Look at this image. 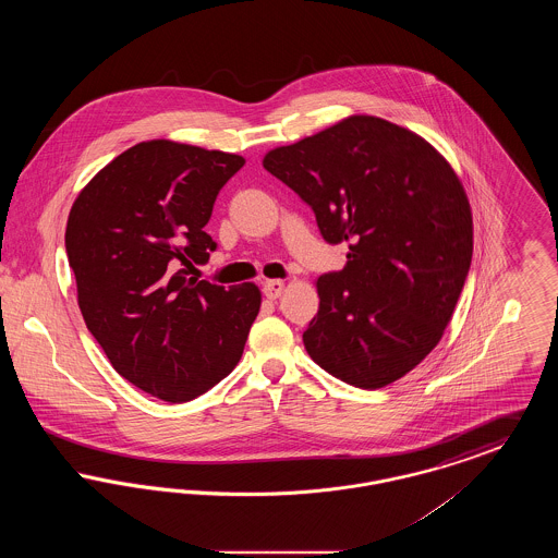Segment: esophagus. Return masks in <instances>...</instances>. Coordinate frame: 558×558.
I'll use <instances>...</instances> for the list:
<instances>
[{
  "mask_svg": "<svg viewBox=\"0 0 558 558\" xmlns=\"http://www.w3.org/2000/svg\"><path fill=\"white\" fill-rule=\"evenodd\" d=\"M282 291H284V282L282 280H267V282H264V294H266L269 301L278 299Z\"/></svg>",
  "mask_w": 558,
  "mask_h": 558,
  "instance_id": "34e87169",
  "label": "esophagus"
}]
</instances>
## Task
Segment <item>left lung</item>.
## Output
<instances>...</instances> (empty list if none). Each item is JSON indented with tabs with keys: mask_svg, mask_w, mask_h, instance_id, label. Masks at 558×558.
Wrapping results in <instances>:
<instances>
[{
	"mask_svg": "<svg viewBox=\"0 0 558 558\" xmlns=\"http://www.w3.org/2000/svg\"><path fill=\"white\" fill-rule=\"evenodd\" d=\"M267 171L294 190L347 266L319 276V310L303 343L319 368L380 389L439 343L473 259L466 192L426 140L353 114L269 150Z\"/></svg>",
	"mask_w": 558,
	"mask_h": 558,
	"instance_id": "left-lung-1",
	"label": "left lung"
}]
</instances>
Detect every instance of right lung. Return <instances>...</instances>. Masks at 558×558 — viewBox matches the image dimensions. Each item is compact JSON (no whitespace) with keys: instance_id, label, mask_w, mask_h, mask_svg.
I'll return each instance as SVG.
<instances>
[{"instance_id":"right-lung-1","label":"right lung","mask_w":558,"mask_h":558,"mask_svg":"<svg viewBox=\"0 0 558 558\" xmlns=\"http://www.w3.org/2000/svg\"><path fill=\"white\" fill-rule=\"evenodd\" d=\"M239 155L150 140L110 160L66 221L87 330L112 368L153 398L184 403L236 368L262 307L253 282L187 278L209 259L203 230Z\"/></svg>"}]
</instances>
